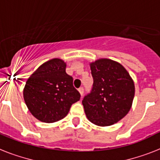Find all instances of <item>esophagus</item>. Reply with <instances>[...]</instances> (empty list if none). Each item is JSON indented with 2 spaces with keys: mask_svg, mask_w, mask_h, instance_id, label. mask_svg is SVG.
<instances>
[{
  "mask_svg": "<svg viewBox=\"0 0 160 160\" xmlns=\"http://www.w3.org/2000/svg\"><path fill=\"white\" fill-rule=\"evenodd\" d=\"M78 91L80 92V95L82 96L83 93H84V88H83V87H80V88H79V89H78Z\"/></svg>",
  "mask_w": 160,
  "mask_h": 160,
  "instance_id": "34e87169",
  "label": "esophagus"
}]
</instances>
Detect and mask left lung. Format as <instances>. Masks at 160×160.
Returning a JSON list of instances; mask_svg holds the SVG:
<instances>
[{"instance_id": "left-lung-1", "label": "left lung", "mask_w": 160, "mask_h": 160, "mask_svg": "<svg viewBox=\"0 0 160 160\" xmlns=\"http://www.w3.org/2000/svg\"><path fill=\"white\" fill-rule=\"evenodd\" d=\"M93 79L90 93L82 103L89 122L99 127L113 125L128 113L135 95V84L119 62L101 58L90 63Z\"/></svg>"}]
</instances>
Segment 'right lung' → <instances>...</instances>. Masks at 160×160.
<instances>
[{
  "label": "right lung",
  "mask_w": 160,
  "mask_h": 160,
  "mask_svg": "<svg viewBox=\"0 0 160 160\" xmlns=\"http://www.w3.org/2000/svg\"><path fill=\"white\" fill-rule=\"evenodd\" d=\"M67 63L60 58L44 62L33 72L24 88V99L31 114L42 122L64 118L80 94L73 78L66 72Z\"/></svg>",
  "instance_id": "add662e5"
}]
</instances>
